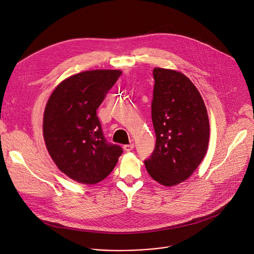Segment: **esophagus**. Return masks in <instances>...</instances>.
Listing matches in <instances>:
<instances>
[{
  "label": "esophagus",
  "instance_id": "1",
  "mask_svg": "<svg viewBox=\"0 0 254 254\" xmlns=\"http://www.w3.org/2000/svg\"><path fill=\"white\" fill-rule=\"evenodd\" d=\"M134 148V144L133 143H130V144H126V146H124V150L126 152H130L131 150H133Z\"/></svg>",
  "mask_w": 254,
  "mask_h": 254
}]
</instances>
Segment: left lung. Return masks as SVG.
<instances>
[{"label":"left lung","instance_id":"obj_1","mask_svg":"<svg viewBox=\"0 0 254 254\" xmlns=\"http://www.w3.org/2000/svg\"><path fill=\"white\" fill-rule=\"evenodd\" d=\"M152 121L156 148L144 161L149 175L172 187L190 178L203 161L209 143L210 126L204 100L183 73L155 67Z\"/></svg>","mask_w":254,"mask_h":254}]
</instances>
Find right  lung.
<instances>
[{"label": "right lung", "mask_w": 254, "mask_h": 254, "mask_svg": "<svg viewBox=\"0 0 254 254\" xmlns=\"http://www.w3.org/2000/svg\"><path fill=\"white\" fill-rule=\"evenodd\" d=\"M122 74L117 69L87 70L62 80L43 116V136L57 168L68 178L94 185L116 167L123 150L108 144L96 110Z\"/></svg>", "instance_id": "1"}]
</instances>
